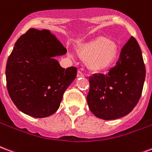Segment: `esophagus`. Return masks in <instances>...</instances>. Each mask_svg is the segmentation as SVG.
I'll return each mask as SVG.
<instances>
[{
  "label": "esophagus",
  "instance_id": "1",
  "mask_svg": "<svg viewBox=\"0 0 152 152\" xmlns=\"http://www.w3.org/2000/svg\"><path fill=\"white\" fill-rule=\"evenodd\" d=\"M84 73L82 72L81 71H78L77 72V77H82V76H84Z\"/></svg>",
  "mask_w": 152,
  "mask_h": 152
}]
</instances>
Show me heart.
<instances>
[{
    "label": "heart",
    "instance_id": "obj_1",
    "mask_svg": "<svg viewBox=\"0 0 152 152\" xmlns=\"http://www.w3.org/2000/svg\"><path fill=\"white\" fill-rule=\"evenodd\" d=\"M117 45L106 37H98L80 47L79 56L87 62L88 68L95 72L109 69L118 57Z\"/></svg>",
    "mask_w": 152,
    "mask_h": 152
}]
</instances>
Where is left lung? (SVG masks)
<instances>
[{"label":"left lung","instance_id":"obj_1","mask_svg":"<svg viewBox=\"0 0 152 152\" xmlns=\"http://www.w3.org/2000/svg\"><path fill=\"white\" fill-rule=\"evenodd\" d=\"M146 70L140 47L132 37L123 47L116 65L107 75L89 78V109L102 120H116L129 114L140 99Z\"/></svg>","mask_w":152,"mask_h":152}]
</instances>
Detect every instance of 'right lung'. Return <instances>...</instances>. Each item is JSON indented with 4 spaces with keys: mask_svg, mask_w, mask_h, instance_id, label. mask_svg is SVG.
Here are the masks:
<instances>
[{
    "mask_svg": "<svg viewBox=\"0 0 152 152\" xmlns=\"http://www.w3.org/2000/svg\"><path fill=\"white\" fill-rule=\"evenodd\" d=\"M66 53L49 30L30 28L17 40L5 76L9 96L20 111L36 118L57 111L77 73L76 67L63 68L54 58Z\"/></svg>",
    "mask_w": 152,
    "mask_h": 152,
    "instance_id": "obj_1",
    "label": "right lung"
}]
</instances>
